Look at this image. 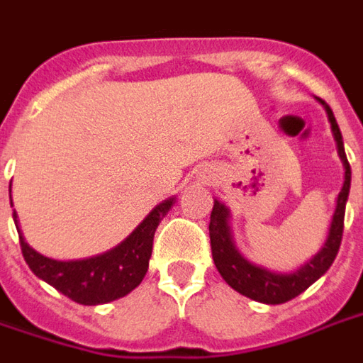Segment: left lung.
Returning a JSON list of instances; mask_svg holds the SVG:
<instances>
[{
    "label": "left lung",
    "instance_id": "obj_1",
    "mask_svg": "<svg viewBox=\"0 0 363 363\" xmlns=\"http://www.w3.org/2000/svg\"><path fill=\"white\" fill-rule=\"evenodd\" d=\"M317 101L323 104L328 122H330L336 151H338V157H340L344 167V182L338 196H336L335 213L330 218L325 243L320 245V249L313 255L311 259L291 272H276V270H270V268H264L247 260L241 255V251L237 249L235 239H233L229 208L221 204L218 198L213 200L212 216H210V243H212L213 264L218 268V272L221 274V278L228 281L231 288L239 291L241 296L251 297L260 303L280 305L294 299L299 294H303L305 289L315 284L330 268L336 255H338V249H340L344 212H346V202H348V194H350L352 171L346 153H344L342 134H340V128L336 124L335 114L325 101H320V99H317Z\"/></svg>",
    "mask_w": 363,
    "mask_h": 363
}]
</instances>
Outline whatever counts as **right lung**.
<instances>
[{"mask_svg":"<svg viewBox=\"0 0 363 363\" xmlns=\"http://www.w3.org/2000/svg\"><path fill=\"white\" fill-rule=\"evenodd\" d=\"M174 202V196L163 200L143 218L142 223L122 243L112 247L111 251L89 259L56 260L44 257L25 241L15 210L13 221L19 231L23 257L35 276L50 284L52 288H56L60 294L69 297L75 303L103 305L128 296L142 284L150 267L155 229L173 208Z\"/></svg>","mask_w":363,"mask_h":363,"instance_id":"add662e5","label":"right lung"}]
</instances>
